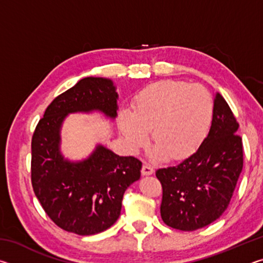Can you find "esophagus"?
I'll use <instances>...</instances> for the list:
<instances>
[{"instance_id":"esophagus-1","label":"esophagus","mask_w":263,"mask_h":263,"mask_svg":"<svg viewBox=\"0 0 263 263\" xmlns=\"http://www.w3.org/2000/svg\"><path fill=\"white\" fill-rule=\"evenodd\" d=\"M141 173H142V175H146V176L152 175L154 173V169L152 166H151V164L144 163V166H142V169H141Z\"/></svg>"}]
</instances>
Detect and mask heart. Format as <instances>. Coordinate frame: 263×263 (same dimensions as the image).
Returning <instances> with one entry per match:
<instances>
[{"label":"heart","instance_id":"obj_1","mask_svg":"<svg viewBox=\"0 0 263 263\" xmlns=\"http://www.w3.org/2000/svg\"><path fill=\"white\" fill-rule=\"evenodd\" d=\"M213 100L199 84L164 80L142 88L132 102V111L123 109L119 128L131 149H139L148 140L153 157L181 160L196 152L210 131Z\"/></svg>","mask_w":263,"mask_h":263}]
</instances>
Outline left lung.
I'll use <instances>...</instances> for the list:
<instances>
[{
	"label": "left lung",
	"mask_w": 263,
	"mask_h": 263,
	"mask_svg": "<svg viewBox=\"0 0 263 263\" xmlns=\"http://www.w3.org/2000/svg\"><path fill=\"white\" fill-rule=\"evenodd\" d=\"M239 124L219 92L213 99V119L197 151L174 167L155 172L162 185L163 222L195 231L210 225L228 209L242 171Z\"/></svg>",
	"instance_id": "left-lung-1"
}]
</instances>
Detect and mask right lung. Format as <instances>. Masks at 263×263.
Here are the masks:
<instances>
[{"label": "right lung", "instance_id": "right-lung-1", "mask_svg": "<svg viewBox=\"0 0 263 263\" xmlns=\"http://www.w3.org/2000/svg\"><path fill=\"white\" fill-rule=\"evenodd\" d=\"M118 94L110 79L84 78L55 97L35 127L31 142V181L47 216L62 230L91 235L118 219L123 195L140 179L141 162L97 145L88 158L70 161L61 153V127L69 114L117 117Z\"/></svg>", "mask_w": 263, "mask_h": 263}]
</instances>
